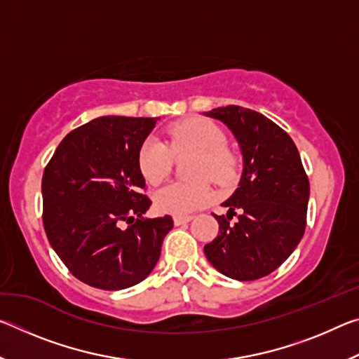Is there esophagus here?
Segmentation results:
<instances>
[{"label": "esophagus", "instance_id": "obj_1", "mask_svg": "<svg viewBox=\"0 0 359 359\" xmlns=\"http://www.w3.org/2000/svg\"><path fill=\"white\" fill-rule=\"evenodd\" d=\"M191 215H174V224L175 226H180V224L188 223L191 220Z\"/></svg>", "mask_w": 359, "mask_h": 359}]
</instances>
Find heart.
Masks as SVG:
<instances>
[{
	"label": "heart",
	"instance_id": "1",
	"mask_svg": "<svg viewBox=\"0 0 359 359\" xmlns=\"http://www.w3.org/2000/svg\"><path fill=\"white\" fill-rule=\"evenodd\" d=\"M194 151L191 182H174L155 194V204L161 212L188 215L204 208L212 199L210 180L228 187L238 177L239 161L226 145V135L208 118H187L168 131V145L147 139L139 149L137 165L150 185H160L174 166V156Z\"/></svg>",
	"mask_w": 359,
	"mask_h": 359
}]
</instances>
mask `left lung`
<instances>
[{
    "label": "left lung",
    "instance_id": "left-lung-1",
    "mask_svg": "<svg viewBox=\"0 0 359 359\" xmlns=\"http://www.w3.org/2000/svg\"><path fill=\"white\" fill-rule=\"evenodd\" d=\"M205 115L234 133L244 172L238 190L223 203L228 214H212L220 234L204 245V253L223 276L257 280L274 272L302 239L311 191L307 174L293 139L263 114L224 106Z\"/></svg>",
    "mask_w": 359,
    "mask_h": 359
}]
</instances>
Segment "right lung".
<instances>
[{"label": "right lung", "instance_id": "add662e5", "mask_svg": "<svg viewBox=\"0 0 359 359\" xmlns=\"http://www.w3.org/2000/svg\"><path fill=\"white\" fill-rule=\"evenodd\" d=\"M156 120L109 115L88 121L65 136L42 174L47 239L90 287L114 291L142 282L174 226L171 215L142 217L151 199L137 154Z\"/></svg>", "mask_w": 359, "mask_h": 359}]
</instances>
